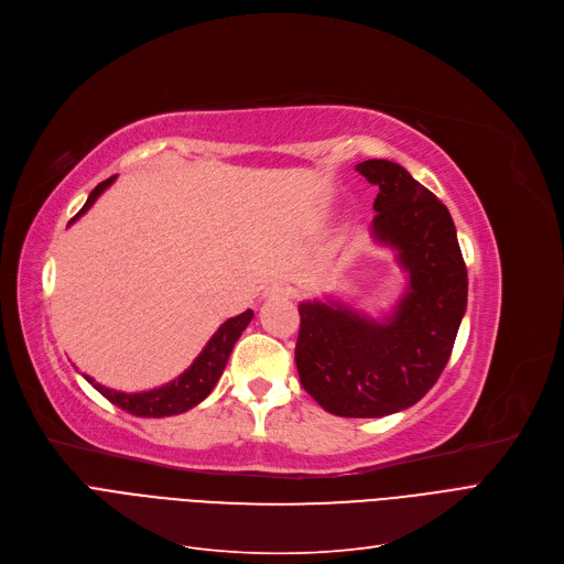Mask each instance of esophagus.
<instances>
[{
    "label": "esophagus",
    "mask_w": 564,
    "mask_h": 564,
    "mask_svg": "<svg viewBox=\"0 0 564 564\" xmlns=\"http://www.w3.org/2000/svg\"><path fill=\"white\" fill-rule=\"evenodd\" d=\"M293 289L286 282H273L265 289V299H291Z\"/></svg>",
    "instance_id": "1"
}]
</instances>
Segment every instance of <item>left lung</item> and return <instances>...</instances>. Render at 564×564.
I'll list each match as a JSON object with an SVG mask.
<instances>
[{
    "label": "left lung",
    "mask_w": 564,
    "mask_h": 564,
    "mask_svg": "<svg viewBox=\"0 0 564 564\" xmlns=\"http://www.w3.org/2000/svg\"><path fill=\"white\" fill-rule=\"evenodd\" d=\"M356 170L379 185L373 236L399 250L411 286L386 324L303 303L296 367L328 413L383 417L417 404L438 381L466 312L468 273L449 210L432 191L390 160Z\"/></svg>",
    "instance_id": "8db88e82"
}]
</instances>
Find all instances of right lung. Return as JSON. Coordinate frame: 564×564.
Masks as SVG:
<instances>
[{"label":"right lung","mask_w":564,"mask_h":564,"mask_svg":"<svg viewBox=\"0 0 564 564\" xmlns=\"http://www.w3.org/2000/svg\"><path fill=\"white\" fill-rule=\"evenodd\" d=\"M115 176L105 178L102 183H98L87 204L79 208V213L75 218L83 216V213L98 199V195L105 191L107 185H112ZM73 218V220H75ZM252 310H246L243 314H238L220 326V330L213 335L206 344L204 351L199 354V358L191 365V369H185L181 377L163 388L151 390V392H135V394H126V392H117L110 388L98 386L94 379L85 377L107 401H112L115 406H119L121 411L138 415V417H165V415H178L191 411L193 406H197L202 399H206L210 394V390L216 388L220 373L229 360L231 348L236 344V339L240 337L248 328V324L252 321Z\"/></svg>","instance_id":"obj_1"}]
</instances>
